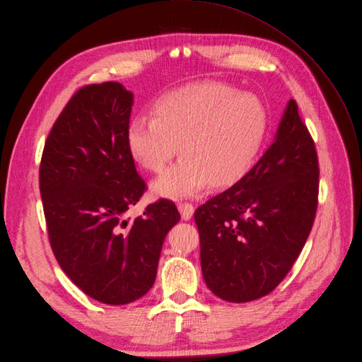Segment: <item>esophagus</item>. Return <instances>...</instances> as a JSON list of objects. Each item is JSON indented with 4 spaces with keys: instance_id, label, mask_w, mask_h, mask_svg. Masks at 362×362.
Listing matches in <instances>:
<instances>
[{
    "instance_id": "esophagus-1",
    "label": "esophagus",
    "mask_w": 362,
    "mask_h": 362,
    "mask_svg": "<svg viewBox=\"0 0 362 362\" xmlns=\"http://www.w3.org/2000/svg\"><path fill=\"white\" fill-rule=\"evenodd\" d=\"M178 210H180L181 218L184 221H189L191 218H193V215H194V206L191 204V203H180L178 204Z\"/></svg>"
}]
</instances>
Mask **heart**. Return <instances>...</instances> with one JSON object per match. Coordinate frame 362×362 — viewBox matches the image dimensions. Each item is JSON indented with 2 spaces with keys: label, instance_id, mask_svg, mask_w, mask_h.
<instances>
[{
  "label": "heart",
  "instance_id": "obj_1",
  "mask_svg": "<svg viewBox=\"0 0 362 362\" xmlns=\"http://www.w3.org/2000/svg\"><path fill=\"white\" fill-rule=\"evenodd\" d=\"M153 114L130 122L127 144L133 159L152 173L162 171L180 144L182 156L151 185L156 197L191 199L210 184H237L256 165L267 133L263 102L216 81L165 93Z\"/></svg>",
  "mask_w": 362,
  "mask_h": 362
}]
</instances>
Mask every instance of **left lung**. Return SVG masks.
<instances>
[{
  "label": "left lung",
  "mask_w": 362,
  "mask_h": 362,
  "mask_svg": "<svg viewBox=\"0 0 362 362\" xmlns=\"http://www.w3.org/2000/svg\"><path fill=\"white\" fill-rule=\"evenodd\" d=\"M317 196L314 141L291 99L260 160L241 181L196 210L207 288L228 303L270 293L310 235Z\"/></svg>",
  "instance_id": "left-lung-1"
}]
</instances>
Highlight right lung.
I'll use <instances>...</instances> for the list:
<instances>
[{"mask_svg":"<svg viewBox=\"0 0 362 362\" xmlns=\"http://www.w3.org/2000/svg\"><path fill=\"white\" fill-rule=\"evenodd\" d=\"M134 95L118 81L80 89L47 139L39 168L54 256L90 298L130 304L151 291L166 233L181 219L159 200L125 219L144 191L127 144Z\"/></svg>","mask_w":362,"mask_h":362,"instance_id":"obj_1","label":"right lung"}]
</instances>
